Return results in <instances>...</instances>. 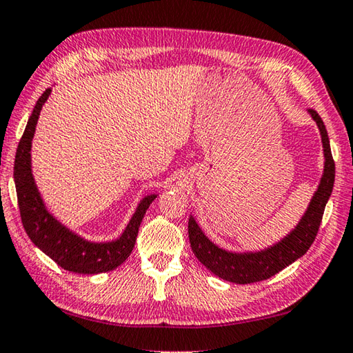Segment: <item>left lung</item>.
<instances>
[{"label":"left lung","mask_w":353,"mask_h":353,"mask_svg":"<svg viewBox=\"0 0 353 353\" xmlns=\"http://www.w3.org/2000/svg\"><path fill=\"white\" fill-rule=\"evenodd\" d=\"M312 119L316 121L321 132V142L324 148V171L318 190L313 194L304 216L294 230H292L284 239L261 252L233 253L219 248L203 234L201 227L193 216L188 219V236L191 250L202 264L219 276L234 284H252L274 276L283 268L299 259L307 253V250L315 241L318 228L321 225L325 203L333 190L335 182V162H333L330 142L324 121L315 110H309Z\"/></svg>","instance_id":"1"}]
</instances>
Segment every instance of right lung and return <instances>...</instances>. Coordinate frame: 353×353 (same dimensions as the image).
I'll use <instances>...</instances> for the list:
<instances>
[{
    "instance_id": "right-lung-1",
    "label": "right lung",
    "mask_w": 353,
    "mask_h": 353,
    "mask_svg": "<svg viewBox=\"0 0 353 353\" xmlns=\"http://www.w3.org/2000/svg\"><path fill=\"white\" fill-rule=\"evenodd\" d=\"M50 95V88L46 89L38 99L26 125L23 137L18 143L14 181L17 188L18 207H20L21 222L30 241L54 259L61 268L72 273L97 274L111 272L123 264L131 254L134 243H136L139 227L142 222L146 210L157 194L145 196L137 205L136 213L128 222L125 232L119 239L110 242H91L81 236L75 234L72 230L63 225L49 213L46 205L37 188L34 174H32V139H34L35 128L43 105Z\"/></svg>"
}]
</instances>
